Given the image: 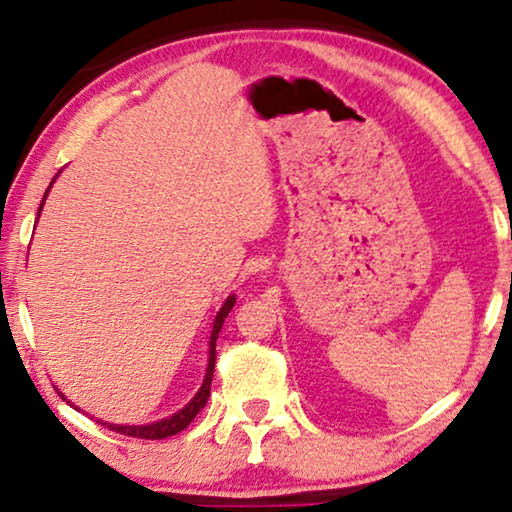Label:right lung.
Wrapping results in <instances>:
<instances>
[{
  "instance_id": "1",
  "label": "right lung",
  "mask_w": 512,
  "mask_h": 512,
  "mask_svg": "<svg viewBox=\"0 0 512 512\" xmlns=\"http://www.w3.org/2000/svg\"><path fill=\"white\" fill-rule=\"evenodd\" d=\"M58 177H53V181ZM51 181V186H53ZM51 186L46 188L44 193V200H41L39 205V212L37 216L41 214V209H44V202H46V195L48 191H51ZM235 305V293H230V296L223 300V305L219 307V312H216V317L212 321V333H209V345H207V368H205V377H202V384L200 389L195 391V396L188 401L184 408L172 412L170 417L165 419H158V422H149V424H114V422H102V419H95V422H100L102 426H107L109 431H116V433H123V436H132V438H146V440H160V438H167V436H174V433L184 431L188 424L193 422L195 415L205 408L207 401H209V391H212V377H214V361H216V338H219V331L223 326V319L228 317V312L233 310ZM58 394L62 396V401H67L72 408H76V405L69 401V398L62 394V391H58ZM79 410V408H76Z\"/></svg>"
}]
</instances>
